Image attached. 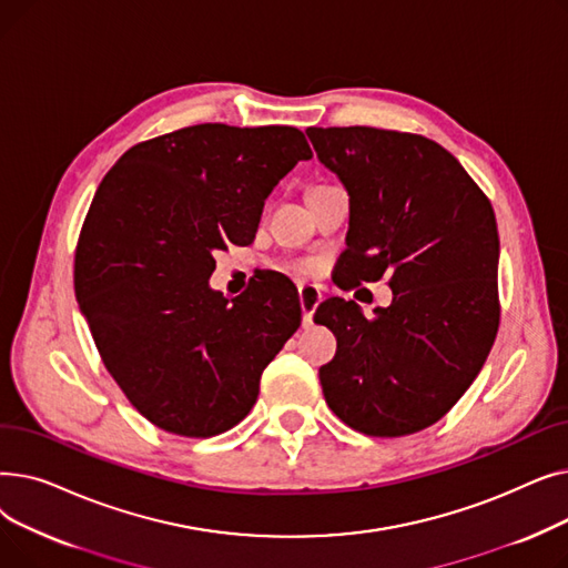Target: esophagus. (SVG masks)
<instances>
[{
    "label": "esophagus",
    "instance_id": "1",
    "mask_svg": "<svg viewBox=\"0 0 568 568\" xmlns=\"http://www.w3.org/2000/svg\"><path fill=\"white\" fill-rule=\"evenodd\" d=\"M320 302H322V292L315 285H302L300 287V304H302L304 326L313 324V313H315Z\"/></svg>",
    "mask_w": 568,
    "mask_h": 568
}]
</instances>
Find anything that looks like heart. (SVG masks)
<instances>
[{
    "mask_svg": "<svg viewBox=\"0 0 568 568\" xmlns=\"http://www.w3.org/2000/svg\"><path fill=\"white\" fill-rule=\"evenodd\" d=\"M292 268H294V274H300V276H311V274L315 272V262H311V260H302V262H296Z\"/></svg>",
    "mask_w": 568,
    "mask_h": 568,
    "instance_id": "heart-1",
    "label": "heart"
}]
</instances>
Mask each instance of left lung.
Here are the masks:
<instances>
[{
	"instance_id": "left-lung-1",
	"label": "left lung",
	"mask_w": 568,
	"mask_h": 568,
	"mask_svg": "<svg viewBox=\"0 0 568 568\" xmlns=\"http://www.w3.org/2000/svg\"><path fill=\"white\" fill-rule=\"evenodd\" d=\"M306 133L349 193L343 281L386 278L394 292L375 317L343 300L315 311L338 343L320 368L324 400L364 435L419 433L460 400L497 336L493 204L458 159L424 135L371 126Z\"/></svg>"
}]
</instances>
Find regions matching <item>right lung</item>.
I'll return each mask as SVG.
<instances>
[{"label": "right lung", "instance_id": "right-lung-1", "mask_svg": "<svg viewBox=\"0 0 568 568\" xmlns=\"http://www.w3.org/2000/svg\"><path fill=\"white\" fill-rule=\"evenodd\" d=\"M311 156L294 126L197 124L138 142L103 176L78 236L75 300L108 373L161 430L234 428L300 329L292 290L227 304L206 281L214 253L251 244L266 195Z\"/></svg>", "mask_w": 568, "mask_h": 568}]
</instances>
